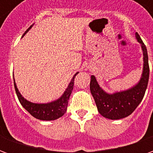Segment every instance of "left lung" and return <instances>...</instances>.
I'll return each mask as SVG.
<instances>
[{
  "mask_svg": "<svg viewBox=\"0 0 153 153\" xmlns=\"http://www.w3.org/2000/svg\"><path fill=\"white\" fill-rule=\"evenodd\" d=\"M136 38L142 45L143 51V71L138 83L130 89L114 94H107L97 82L95 76H91L90 90L95 100L98 112L111 120L125 118L134 112L144 97L149 79V65L147 48L140 36L136 33Z\"/></svg>",
  "mask_w": 153,
  "mask_h": 153,
  "instance_id": "left-lung-1",
  "label": "left lung"
}]
</instances>
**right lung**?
<instances>
[{
  "instance_id": "add662e5",
  "label": "right lung",
  "mask_w": 153,
  "mask_h": 153,
  "mask_svg": "<svg viewBox=\"0 0 153 153\" xmlns=\"http://www.w3.org/2000/svg\"><path fill=\"white\" fill-rule=\"evenodd\" d=\"M32 26L25 31V33L23 35V37L25 36V33L31 28ZM78 73L74 74L73 79L71 80V82L69 84V86L65 90V92L64 93L62 97L59 98L56 101H55L53 102L47 103V104H36V103H32L28 102L26 99H25L22 95L19 92L18 88L16 87L15 80H14V85H15V89L18 97V99L22 106H24L26 111H28L33 117L38 120H54L56 119L60 118L62 115L66 112L67 106H68V102L70 98L71 92L74 88V78L76 76Z\"/></svg>"
}]
</instances>
